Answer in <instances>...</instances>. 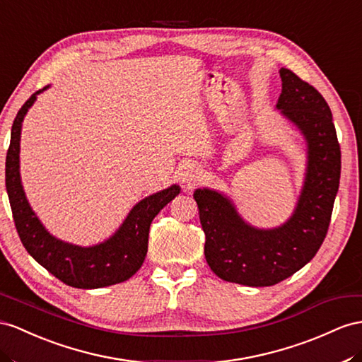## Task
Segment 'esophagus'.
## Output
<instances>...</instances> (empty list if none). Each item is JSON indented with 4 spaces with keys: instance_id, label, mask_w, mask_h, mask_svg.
I'll return each mask as SVG.
<instances>
[{
    "instance_id": "34e87169",
    "label": "esophagus",
    "mask_w": 362,
    "mask_h": 362,
    "mask_svg": "<svg viewBox=\"0 0 362 362\" xmlns=\"http://www.w3.org/2000/svg\"><path fill=\"white\" fill-rule=\"evenodd\" d=\"M199 177H200V173H199V170H197V168H192V166H188L187 171H183V174H182V177H180V179H182L183 187L191 188L192 185H196V183H197Z\"/></svg>"
}]
</instances>
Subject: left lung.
Wrapping results in <instances>:
<instances>
[{"label": "left lung", "instance_id": "obj_1", "mask_svg": "<svg viewBox=\"0 0 362 362\" xmlns=\"http://www.w3.org/2000/svg\"><path fill=\"white\" fill-rule=\"evenodd\" d=\"M276 108L301 129L309 148L308 175L291 220L276 229H255L237 214L230 200L197 189L205 258L221 280L274 286L300 271L318 252L327 229L341 175V148L332 111L321 93L289 69H281Z\"/></svg>", "mask_w": 362, "mask_h": 362}]
</instances>
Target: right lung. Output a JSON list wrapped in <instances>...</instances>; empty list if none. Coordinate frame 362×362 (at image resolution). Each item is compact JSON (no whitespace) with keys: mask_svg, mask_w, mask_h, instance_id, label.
Wrapping results in <instances>:
<instances>
[{"mask_svg":"<svg viewBox=\"0 0 362 362\" xmlns=\"http://www.w3.org/2000/svg\"><path fill=\"white\" fill-rule=\"evenodd\" d=\"M41 91L33 93L18 111L6 156V189L18 235L25 251L36 262L71 287L98 289L122 283L142 266L148 251V233L151 221L163 206L177 196L180 188L173 185L171 188L139 202L129 211L117 233L100 245L81 247L64 243L50 235L29 206L20 179L21 124L27 110L32 107Z\"/></svg>","mask_w":362,"mask_h":362,"instance_id":"1","label":"right lung"}]
</instances>
